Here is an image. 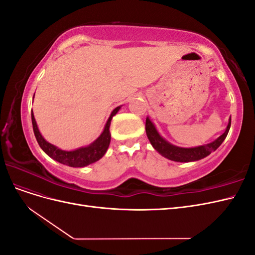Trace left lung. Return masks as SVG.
I'll return each mask as SVG.
<instances>
[{
  "mask_svg": "<svg viewBox=\"0 0 255 255\" xmlns=\"http://www.w3.org/2000/svg\"><path fill=\"white\" fill-rule=\"evenodd\" d=\"M230 128L231 117L229 119V123L225 133L220 135L217 139L203 145L192 146V148H183V146H177L167 141L165 138L158 133V130L156 129L151 119L149 117H146L145 119V133L153 148L155 149L161 156L173 161H177V163H189V161H196L210 155L212 152L217 150L220 144L223 142V140L226 139Z\"/></svg>",
  "mask_w": 255,
  "mask_h": 255,
  "instance_id": "left-lung-1",
  "label": "left lung"
}]
</instances>
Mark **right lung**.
Masks as SVG:
<instances>
[{
	"label": "right lung",
	"instance_id": "obj_1",
	"mask_svg": "<svg viewBox=\"0 0 255 255\" xmlns=\"http://www.w3.org/2000/svg\"><path fill=\"white\" fill-rule=\"evenodd\" d=\"M120 109L121 106H118L112 112L110 118L107 120L106 125L104 127L103 132L94 142H91L86 146H81V148H78L75 150H71V151L61 150L57 148L56 145H54L45 140L43 136L39 132V128H38L37 122L35 120L33 110H32V123H33L34 134L37 139V142L40 145L42 151L54 160L58 161L60 164L74 167V168L88 166L90 164L96 163V161H98L100 158H102L104 156V154L106 153L107 149H109L110 143H111V133H110L111 121L114 116L120 111Z\"/></svg>",
	"mask_w": 255,
	"mask_h": 255
}]
</instances>
